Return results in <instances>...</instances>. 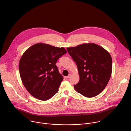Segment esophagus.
I'll use <instances>...</instances> for the list:
<instances>
[{"label":"esophagus","instance_id":"1","mask_svg":"<svg viewBox=\"0 0 131 131\" xmlns=\"http://www.w3.org/2000/svg\"><path fill=\"white\" fill-rule=\"evenodd\" d=\"M71 76V74H69V75L68 76H66V77H65V78H69Z\"/></svg>","mask_w":131,"mask_h":131}]
</instances>
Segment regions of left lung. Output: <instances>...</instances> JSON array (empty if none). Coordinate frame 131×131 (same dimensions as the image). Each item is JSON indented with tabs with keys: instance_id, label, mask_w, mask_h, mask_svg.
Returning a JSON list of instances; mask_svg holds the SVG:
<instances>
[{
	"instance_id": "8db88e82",
	"label": "left lung",
	"mask_w": 131,
	"mask_h": 131,
	"mask_svg": "<svg viewBox=\"0 0 131 131\" xmlns=\"http://www.w3.org/2000/svg\"><path fill=\"white\" fill-rule=\"evenodd\" d=\"M77 66L80 80L74 87L83 96L92 98L103 90L111 77L112 59L110 53L95 43L67 48Z\"/></svg>"
}]
</instances>
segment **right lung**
Listing matches in <instances>:
<instances>
[{
  "instance_id": "right-lung-1",
  "label": "right lung",
  "mask_w": 131,
  "mask_h": 131,
  "mask_svg": "<svg viewBox=\"0 0 131 131\" xmlns=\"http://www.w3.org/2000/svg\"><path fill=\"white\" fill-rule=\"evenodd\" d=\"M66 53L63 47L41 43L34 44L24 52L19 70L23 85L32 96L45 101L58 92L63 77L56 63Z\"/></svg>"
}]
</instances>
